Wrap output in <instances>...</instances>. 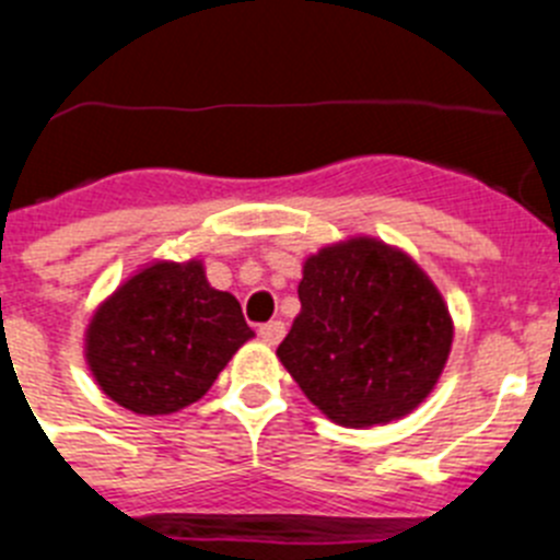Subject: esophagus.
Wrapping results in <instances>:
<instances>
[{
  "instance_id": "1",
  "label": "esophagus",
  "mask_w": 560,
  "mask_h": 560,
  "mask_svg": "<svg viewBox=\"0 0 560 560\" xmlns=\"http://www.w3.org/2000/svg\"><path fill=\"white\" fill-rule=\"evenodd\" d=\"M257 334H260V339H264L266 345H280V339L285 336V323H280V319H275V323H266L257 328Z\"/></svg>"
}]
</instances>
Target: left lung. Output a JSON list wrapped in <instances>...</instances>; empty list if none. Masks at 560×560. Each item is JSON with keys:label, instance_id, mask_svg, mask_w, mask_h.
I'll list each match as a JSON object with an SVG mask.
<instances>
[{"label": "left lung", "instance_id": "1", "mask_svg": "<svg viewBox=\"0 0 560 560\" xmlns=\"http://www.w3.org/2000/svg\"><path fill=\"white\" fill-rule=\"evenodd\" d=\"M296 294L303 311L277 355L330 420L389 423L432 393L454 328L412 257L373 237L325 246L305 260Z\"/></svg>", "mask_w": 560, "mask_h": 560}]
</instances>
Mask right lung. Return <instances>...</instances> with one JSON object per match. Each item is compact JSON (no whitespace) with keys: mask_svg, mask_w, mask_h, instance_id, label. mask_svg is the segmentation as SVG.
<instances>
[{"mask_svg":"<svg viewBox=\"0 0 560 560\" xmlns=\"http://www.w3.org/2000/svg\"><path fill=\"white\" fill-rule=\"evenodd\" d=\"M252 336L241 303L207 283L199 260L153 264L97 308L86 359L120 407L171 415L199 400Z\"/></svg>","mask_w":560,"mask_h":560,"instance_id":"1","label":"right lung"}]
</instances>
